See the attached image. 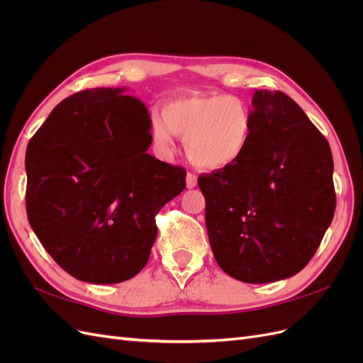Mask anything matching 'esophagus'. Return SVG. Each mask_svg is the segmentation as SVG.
<instances>
[{"label": "esophagus", "instance_id": "34e87169", "mask_svg": "<svg viewBox=\"0 0 363 363\" xmlns=\"http://www.w3.org/2000/svg\"><path fill=\"white\" fill-rule=\"evenodd\" d=\"M186 186H188V189H192L196 186V175L192 172L186 174Z\"/></svg>", "mask_w": 363, "mask_h": 363}]
</instances>
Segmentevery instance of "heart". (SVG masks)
<instances>
[{
	"label": "heart",
	"instance_id": "obj_1",
	"mask_svg": "<svg viewBox=\"0 0 363 363\" xmlns=\"http://www.w3.org/2000/svg\"><path fill=\"white\" fill-rule=\"evenodd\" d=\"M163 115L152 118L156 145L169 151L179 135L189 159L204 169L230 167L244 155L251 136L250 108L233 95L182 96L168 103Z\"/></svg>",
	"mask_w": 363,
	"mask_h": 363
}]
</instances>
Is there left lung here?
Returning <instances> with one entry per match:
<instances>
[{
    "instance_id": "8db88e82",
    "label": "left lung",
    "mask_w": 363,
    "mask_h": 363,
    "mask_svg": "<svg viewBox=\"0 0 363 363\" xmlns=\"http://www.w3.org/2000/svg\"><path fill=\"white\" fill-rule=\"evenodd\" d=\"M248 145L200 175L215 260L230 277L271 283L300 272L330 225L336 195L327 139L280 91L252 95Z\"/></svg>"
}]
</instances>
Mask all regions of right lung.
Masks as SVG:
<instances>
[{
	"label": "right lung",
	"mask_w": 363,
	"mask_h": 363,
	"mask_svg": "<svg viewBox=\"0 0 363 363\" xmlns=\"http://www.w3.org/2000/svg\"><path fill=\"white\" fill-rule=\"evenodd\" d=\"M124 87L77 92L52 108L26 152L27 216L72 277L121 283L147 265L156 215L186 188L182 167L157 160L151 118Z\"/></svg>",
	"instance_id": "add662e5"
}]
</instances>
